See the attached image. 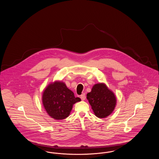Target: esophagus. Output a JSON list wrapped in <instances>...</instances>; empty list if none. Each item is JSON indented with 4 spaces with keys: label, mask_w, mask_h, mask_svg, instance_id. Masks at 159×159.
<instances>
[{
    "label": "esophagus",
    "mask_w": 159,
    "mask_h": 159,
    "mask_svg": "<svg viewBox=\"0 0 159 159\" xmlns=\"http://www.w3.org/2000/svg\"><path fill=\"white\" fill-rule=\"evenodd\" d=\"M80 98H81L82 100H84L86 99V95H85L84 93H83V94H82L80 95Z\"/></svg>",
    "instance_id": "obj_1"
}]
</instances>
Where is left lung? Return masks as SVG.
<instances>
[{
    "label": "left lung",
    "instance_id": "left-lung-1",
    "mask_svg": "<svg viewBox=\"0 0 159 159\" xmlns=\"http://www.w3.org/2000/svg\"><path fill=\"white\" fill-rule=\"evenodd\" d=\"M89 101L95 115L99 118H104L111 114L116 105V98L104 83L95 84L91 92L88 93Z\"/></svg>",
    "mask_w": 159,
    "mask_h": 159
}]
</instances>
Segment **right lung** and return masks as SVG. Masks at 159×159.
Listing matches in <instances>:
<instances>
[{"label":"right lung","mask_w":159,"mask_h":159,"mask_svg":"<svg viewBox=\"0 0 159 159\" xmlns=\"http://www.w3.org/2000/svg\"><path fill=\"white\" fill-rule=\"evenodd\" d=\"M81 99L75 97L66 84L55 81L49 84L43 92L42 102L46 111L55 120H62L67 117L73 106Z\"/></svg>","instance_id":"1"}]
</instances>
